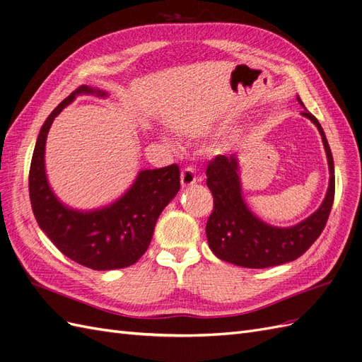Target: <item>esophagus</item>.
I'll list each match as a JSON object with an SVG mask.
<instances>
[{"instance_id": "esophagus-1", "label": "esophagus", "mask_w": 362, "mask_h": 362, "mask_svg": "<svg viewBox=\"0 0 362 362\" xmlns=\"http://www.w3.org/2000/svg\"><path fill=\"white\" fill-rule=\"evenodd\" d=\"M196 170L193 168H185L181 172V185L184 189H189L196 184Z\"/></svg>"}]
</instances>
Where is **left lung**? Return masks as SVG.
Instances as JSON below:
<instances>
[{
	"mask_svg": "<svg viewBox=\"0 0 362 362\" xmlns=\"http://www.w3.org/2000/svg\"><path fill=\"white\" fill-rule=\"evenodd\" d=\"M299 104L305 108L300 98ZM302 116L319 129L329 166V185L322 205L293 226H273L250 211L242 190L237 156H217L208 163L206 185L214 198V210L205 226L208 246L222 261L247 269H266L294 261L322 234L329 217L335 193L332 152L325 131L308 110Z\"/></svg>",
	"mask_w": 362,
	"mask_h": 362,
	"instance_id": "left-lung-1",
	"label": "left lung"
}]
</instances>
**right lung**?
I'll use <instances>...</instances> for the list:
<instances>
[{"mask_svg": "<svg viewBox=\"0 0 362 362\" xmlns=\"http://www.w3.org/2000/svg\"><path fill=\"white\" fill-rule=\"evenodd\" d=\"M80 95L108 96L107 92L84 84L47 117L30 166L31 208L39 228L63 255L93 270L124 269L146 252L161 211L180 190V168L170 164L140 170L119 199L95 210H76L63 204L48 182L45 145L54 119Z\"/></svg>", "mask_w": 362, "mask_h": 362, "instance_id": "add662e5", "label": "right lung"}]
</instances>
